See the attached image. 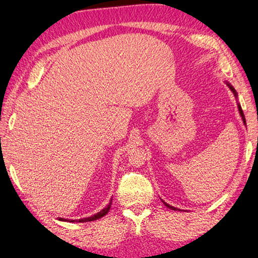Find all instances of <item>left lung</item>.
Segmentation results:
<instances>
[{
  "label": "left lung",
  "instance_id": "left-lung-1",
  "mask_svg": "<svg viewBox=\"0 0 258 258\" xmlns=\"http://www.w3.org/2000/svg\"><path fill=\"white\" fill-rule=\"evenodd\" d=\"M226 84H227V86H228V87L230 88V91L234 93L235 98H237V93H236V91H235V89H234L233 86H231L229 83H227V81H226ZM237 107H238V111H240V115H241V117H242V121H243L244 125H245V117H244V114H243V111H242V108H241V106H240V104H238V103H237ZM163 203H164V205H165L166 207H169L170 210H173V211H177V210H178V208H175V207H173V206H170V205H169V204H166L165 201H163Z\"/></svg>",
  "mask_w": 258,
  "mask_h": 258
}]
</instances>
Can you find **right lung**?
<instances>
[{
	"label": "right lung",
	"instance_id": "right-lung-1",
	"mask_svg": "<svg viewBox=\"0 0 258 258\" xmlns=\"http://www.w3.org/2000/svg\"><path fill=\"white\" fill-rule=\"evenodd\" d=\"M110 206H111V199H110V203L108 204V206L106 208H103V210L101 212L96 213V214L89 216V218H84V219H79L77 220L76 222H88V221H94V220H98L100 218H102V216H104L107 214L108 212H109L110 210ZM59 221H69V222H74V220H67V219H62V218H59Z\"/></svg>",
	"mask_w": 258,
	"mask_h": 258
}]
</instances>
